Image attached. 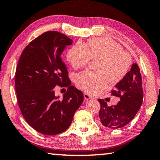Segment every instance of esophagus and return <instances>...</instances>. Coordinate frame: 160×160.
I'll return each mask as SVG.
<instances>
[{"label": "esophagus", "instance_id": "1", "mask_svg": "<svg viewBox=\"0 0 160 160\" xmlns=\"http://www.w3.org/2000/svg\"><path fill=\"white\" fill-rule=\"evenodd\" d=\"M83 97H84L85 100H88V99H92V97H91L89 94H87V93H84V94H83Z\"/></svg>", "mask_w": 160, "mask_h": 160}]
</instances>
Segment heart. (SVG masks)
Returning <instances> with one entry per match:
<instances>
[{
  "mask_svg": "<svg viewBox=\"0 0 160 160\" xmlns=\"http://www.w3.org/2000/svg\"><path fill=\"white\" fill-rule=\"evenodd\" d=\"M99 59L95 72L84 71L76 76L78 87L87 93L95 94L104 88L107 80L117 83L125 77L130 68L132 59L124 49L112 38L100 37L88 41V47L82 41L73 44L67 53V58L73 68L84 67L90 60Z\"/></svg>",
  "mask_w": 160,
  "mask_h": 160,
  "instance_id": "1",
  "label": "heart"
}]
</instances>
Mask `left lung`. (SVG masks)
<instances>
[{
	"instance_id": "8db88e82",
	"label": "left lung",
	"mask_w": 160,
	"mask_h": 160,
	"mask_svg": "<svg viewBox=\"0 0 160 160\" xmlns=\"http://www.w3.org/2000/svg\"><path fill=\"white\" fill-rule=\"evenodd\" d=\"M112 94L120 98L117 105L108 107L104 100L98 99L100 121L109 129L122 128L134 119L143 101L142 76L137 63H133L125 77L115 85Z\"/></svg>"
}]
</instances>
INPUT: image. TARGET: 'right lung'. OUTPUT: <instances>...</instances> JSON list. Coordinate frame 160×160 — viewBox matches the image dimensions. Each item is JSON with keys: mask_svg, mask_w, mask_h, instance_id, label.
I'll use <instances>...</instances> for the list:
<instances>
[{"mask_svg": "<svg viewBox=\"0 0 160 160\" xmlns=\"http://www.w3.org/2000/svg\"><path fill=\"white\" fill-rule=\"evenodd\" d=\"M72 42L58 31L45 32L26 46L19 58L15 79L19 107L27 123L41 134L66 131L83 102V93L71 85L61 58ZM56 85L68 87L61 99L55 96Z\"/></svg>", "mask_w": 160, "mask_h": 160, "instance_id": "1", "label": "right lung"}]
</instances>
